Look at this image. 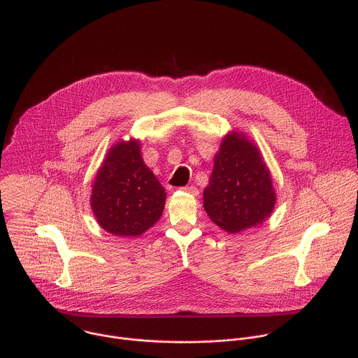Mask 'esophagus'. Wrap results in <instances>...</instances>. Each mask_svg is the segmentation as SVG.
Masks as SVG:
<instances>
[{"instance_id": "34e87169", "label": "esophagus", "mask_w": 358, "mask_h": 358, "mask_svg": "<svg viewBox=\"0 0 358 358\" xmlns=\"http://www.w3.org/2000/svg\"><path fill=\"white\" fill-rule=\"evenodd\" d=\"M181 189H182V191H185L187 194L194 195V196H196V195H198V188H195L194 185H187V187H182Z\"/></svg>"}]
</instances>
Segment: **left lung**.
<instances>
[{
  "mask_svg": "<svg viewBox=\"0 0 358 358\" xmlns=\"http://www.w3.org/2000/svg\"><path fill=\"white\" fill-rule=\"evenodd\" d=\"M276 202L271 173L261 151L245 134L232 131L214 159L203 208L214 224L235 234L262 224Z\"/></svg>",
  "mask_w": 358,
  "mask_h": 358,
  "instance_id": "1",
  "label": "left lung"
}]
</instances>
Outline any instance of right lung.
Wrapping results in <instances>:
<instances>
[{"mask_svg":"<svg viewBox=\"0 0 358 358\" xmlns=\"http://www.w3.org/2000/svg\"><path fill=\"white\" fill-rule=\"evenodd\" d=\"M164 202L166 191L144 164L140 141L115 144L96 174L90 195L99 225L116 236H138L160 220Z\"/></svg>","mask_w":358,"mask_h":358,"instance_id":"1","label":"right lung"}]
</instances>
